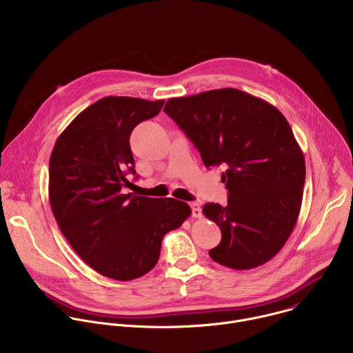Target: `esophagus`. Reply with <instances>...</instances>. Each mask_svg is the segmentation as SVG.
I'll return each mask as SVG.
<instances>
[{"instance_id": "obj_1", "label": "esophagus", "mask_w": 353, "mask_h": 353, "mask_svg": "<svg viewBox=\"0 0 353 353\" xmlns=\"http://www.w3.org/2000/svg\"><path fill=\"white\" fill-rule=\"evenodd\" d=\"M190 207H191V211H192V216H194V218H201V215H203V212H201V207H199V204H196V203H191V204H190Z\"/></svg>"}]
</instances>
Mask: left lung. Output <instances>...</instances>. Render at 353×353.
<instances>
[{
    "label": "left lung",
    "instance_id": "1",
    "mask_svg": "<svg viewBox=\"0 0 353 353\" xmlns=\"http://www.w3.org/2000/svg\"><path fill=\"white\" fill-rule=\"evenodd\" d=\"M163 112L207 168L226 169L228 204L203 208L222 232L211 259L233 270L270 261L296 225L306 180L303 152L283 114L233 88L169 99Z\"/></svg>",
    "mask_w": 353,
    "mask_h": 353
}]
</instances>
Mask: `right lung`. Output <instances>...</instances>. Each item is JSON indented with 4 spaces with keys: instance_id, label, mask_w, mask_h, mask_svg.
Here are the masks:
<instances>
[{
    "instance_id": "obj_1",
    "label": "right lung",
    "mask_w": 353,
    "mask_h": 353,
    "mask_svg": "<svg viewBox=\"0 0 353 353\" xmlns=\"http://www.w3.org/2000/svg\"><path fill=\"white\" fill-rule=\"evenodd\" d=\"M163 103L100 99L63 131L50 157L48 198L60 230L90 268L112 279L131 281L152 270L163 236L191 214L183 201L124 191L132 184L127 176L135 174L130 135Z\"/></svg>"
}]
</instances>
